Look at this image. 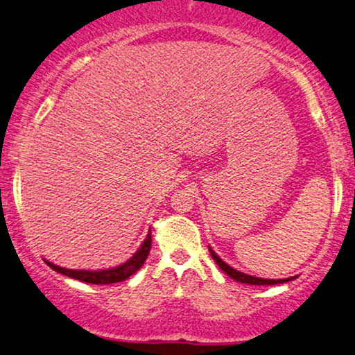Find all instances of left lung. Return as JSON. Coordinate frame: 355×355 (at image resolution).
<instances>
[{"mask_svg":"<svg viewBox=\"0 0 355 355\" xmlns=\"http://www.w3.org/2000/svg\"><path fill=\"white\" fill-rule=\"evenodd\" d=\"M209 254L211 257H213L214 262L218 263L219 268L226 273V275H230L231 278H234L236 282H241V284H248V285H277V284H285V282H290L293 280L295 277L291 278H282V280H268V278H257V277H252V275H248V273H242L239 270H236V268H232L227 266L224 260H221L218 257L216 254H214V250L209 248Z\"/></svg>","mask_w":355,"mask_h":355,"instance_id":"left-lung-1","label":"left lung"}]
</instances>
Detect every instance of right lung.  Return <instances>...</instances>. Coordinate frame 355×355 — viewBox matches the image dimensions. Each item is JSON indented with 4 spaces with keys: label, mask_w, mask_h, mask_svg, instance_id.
Segmentation results:
<instances>
[{
    "label": "right lung",
    "mask_w": 355,
    "mask_h": 355,
    "mask_svg": "<svg viewBox=\"0 0 355 355\" xmlns=\"http://www.w3.org/2000/svg\"><path fill=\"white\" fill-rule=\"evenodd\" d=\"M150 244H152V236L149 231V234H147L144 242H142V245L137 249V252L134 254L131 259L125 260L123 266L106 268V270H70V268L53 266V263L47 262V260H46V263L52 268V270L62 273V275L75 278V280L85 282V284H92V285L118 284V282H123V280H125V278L134 275V273H136L139 268L142 267V263L146 262L147 255H149Z\"/></svg>",
    "instance_id": "right-lung-1"
}]
</instances>
